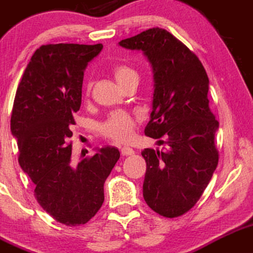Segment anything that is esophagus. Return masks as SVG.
I'll list each match as a JSON object with an SVG mask.
<instances>
[{"label":"esophagus","mask_w":253,"mask_h":253,"mask_svg":"<svg viewBox=\"0 0 253 253\" xmlns=\"http://www.w3.org/2000/svg\"><path fill=\"white\" fill-rule=\"evenodd\" d=\"M121 153L122 155H126V157H127V155H132L134 154V149L130 148V147H123V148H121Z\"/></svg>","instance_id":"obj_1"}]
</instances>
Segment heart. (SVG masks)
Returning <instances> with one entry per match:
<instances>
[{
	"label": "heart",
	"mask_w": 253,
	"mask_h": 253,
	"mask_svg": "<svg viewBox=\"0 0 253 253\" xmlns=\"http://www.w3.org/2000/svg\"><path fill=\"white\" fill-rule=\"evenodd\" d=\"M136 74L131 68L119 64L113 69V75L118 84H122L127 76ZM135 127V118L126 111L112 112L100 126V131L105 137L111 140L126 142L132 136Z\"/></svg>",
	"instance_id": "obj_1"
}]
</instances>
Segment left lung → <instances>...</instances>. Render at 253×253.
Listing matches in <instances>:
<instances>
[{"mask_svg": "<svg viewBox=\"0 0 253 253\" xmlns=\"http://www.w3.org/2000/svg\"><path fill=\"white\" fill-rule=\"evenodd\" d=\"M119 46L142 51L152 65L154 93L144 134L166 144L141 153L147 164L146 203L166 217L183 215L200 200L217 166L214 140L218 122L209 109V79L195 53L163 28L154 27Z\"/></svg>", "mask_w": 253, "mask_h": 253, "instance_id": "8db88e82", "label": "left lung"}]
</instances>
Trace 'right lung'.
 Here are the masks:
<instances>
[{"instance_id": "1", "label": "right lung", "mask_w": 253, "mask_h": 253, "mask_svg": "<svg viewBox=\"0 0 253 253\" xmlns=\"http://www.w3.org/2000/svg\"><path fill=\"white\" fill-rule=\"evenodd\" d=\"M103 45H42L31 57L10 118L19 164L47 214L67 226L88 222L104 202V183L119 159L116 147L72 160L73 113L81 106L84 73Z\"/></svg>"}]
</instances>
